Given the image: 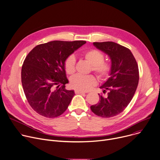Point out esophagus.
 Listing matches in <instances>:
<instances>
[{
    "label": "esophagus",
    "instance_id": "1",
    "mask_svg": "<svg viewBox=\"0 0 160 160\" xmlns=\"http://www.w3.org/2000/svg\"><path fill=\"white\" fill-rule=\"evenodd\" d=\"M75 94H85V93H87L88 92L82 91H79V90H75Z\"/></svg>",
    "mask_w": 160,
    "mask_h": 160
}]
</instances>
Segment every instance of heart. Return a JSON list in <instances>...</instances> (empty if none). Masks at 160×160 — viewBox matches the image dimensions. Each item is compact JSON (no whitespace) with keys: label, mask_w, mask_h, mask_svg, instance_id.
Segmentation results:
<instances>
[{"label":"heart","mask_w":160,"mask_h":160,"mask_svg":"<svg viewBox=\"0 0 160 160\" xmlns=\"http://www.w3.org/2000/svg\"><path fill=\"white\" fill-rule=\"evenodd\" d=\"M85 61L92 66V71L101 80H106L110 77L112 66L110 62H105V56L102 52L91 49L83 53ZM75 57L69 55L65 61L64 68L66 73L72 75L75 71ZM96 84V80L92 75L83 76L77 75L71 79V85L74 89L82 91H89Z\"/></svg>","instance_id":"obj_1"}]
</instances>
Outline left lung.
<instances>
[{
    "mask_svg": "<svg viewBox=\"0 0 160 160\" xmlns=\"http://www.w3.org/2000/svg\"><path fill=\"white\" fill-rule=\"evenodd\" d=\"M94 46L107 54L112 69L108 79L100 87L107 96L99 94L98 104L91 106L92 112L103 118L121 113L132 101L137 90L139 72L137 62L129 49L112 41L94 42Z\"/></svg>",
    "mask_w": 160,
    "mask_h": 160,
    "instance_id": "1",
    "label": "left lung"
}]
</instances>
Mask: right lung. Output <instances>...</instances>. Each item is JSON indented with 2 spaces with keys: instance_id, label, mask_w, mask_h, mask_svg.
I'll use <instances>...</instances> for the list:
<instances>
[{
  "instance_id": "add662e5",
  "label": "right lung",
  "mask_w": 160,
  "mask_h": 160,
  "mask_svg": "<svg viewBox=\"0 0 160 160\" xmlns=\"http://www.w3.org/2000/svg\"><path fill=\"white\" fill-rule=\"evenodd\" d=\"M85 41H53L34 47L22 68V83L28 103L38 114L54 118L68 107L74 91L65 89L68 83L64 62Z\"/></svg>"
}]
</instances>
